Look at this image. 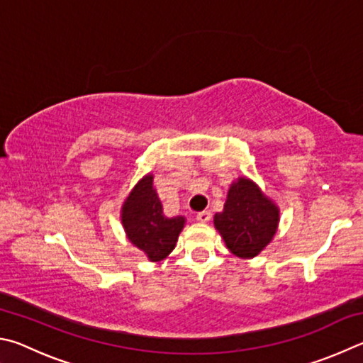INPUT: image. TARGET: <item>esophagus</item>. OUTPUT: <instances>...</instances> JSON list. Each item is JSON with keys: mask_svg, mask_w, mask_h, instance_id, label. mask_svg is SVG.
Wrapping results in <instances>:
<instances>
[{"mask_svg": "<svg viewBox=\"0 0 363 363\" xmlns=\"http://www.w3.org/2000/svg\"><path fill=\"white\" fill-rule=\"evenodd\" d=\"M196 218H198V221H201V223H208V221H211L212 220V213L211 212H199L198 213V217H196Z\"/></svg>", "mask_w": 363, "mask_h": 363, "instance_id": "obj_1", "label": "esophagus"}]
</instances>
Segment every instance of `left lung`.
I'll return each instance as SVG.
<instances>
[{
	"instance_id": "obj_1",
	"label": "left lung",
	"mask_w": 363,
	"mask_h": 363,
	"mask_svg": "<svg viewBox=\"0 0 363 363\" xmlns=\"http://www.w3.org/2000/svg\"><path fill=\"white\" fill-rule=\"evenodd\" d=\"M281 208L255 182L239 177L228 189L223 211L215 213V230L233 255L250 259L259 255L274 239Z\"/></svg>"
}]
</instances>
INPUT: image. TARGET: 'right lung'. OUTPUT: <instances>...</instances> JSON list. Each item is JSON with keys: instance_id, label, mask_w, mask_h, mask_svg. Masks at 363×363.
<instances>
[{"instance_id": "1", "label": "right lung", "mask_w": 363, "mask_h": 363, "mask_svg": "<svg viewBox=\"0 0 363 363\" xmlns=\"http://www.w3.org/2000/svg\"><path fill=\"white\" fill-rule=\"evenodd\" d=\"M152 180V174H146L132 188L121 207V223L129 242L150 262L159 263L175 249L186 218L183 215L165 217Z\"/></svg>"}]
</instances>
